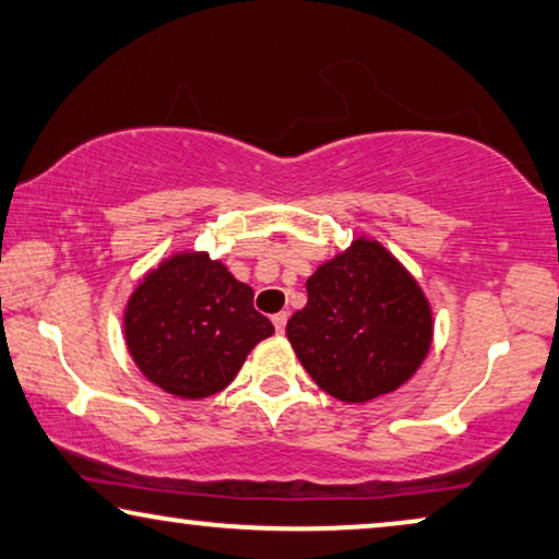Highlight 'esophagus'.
Instances as JSON below:
<instances>
[{"label": "esophagus", "instance_id": "obj_1", "mask_svg": "<svg viewBox=\"0 0 559 559\" xmlns=\"http://www.w3.org/2000/svg\"><path fill=\"white\" fill-rule=\"evenodd\" d=\"M286 321H288V313L286 311H281V313L273 316V326H276L278 333L286 331Z\"/></svg>", "mask_w": 559, "mask_h": 559}]
</instances>
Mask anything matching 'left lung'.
<instances>
[{
  "label": "left lung",
  "instance_id": "1",
  "mask_svg": "<svg viewBox=\"0 0 559 559\" xmlns=\"http://www.w3.org/2000/svg\"><path fill=\"white\" fill-rule=\"evenodd\" d=\"M308 304L286 336L316 384L346 404L391 394L431 346V306L379 240L356 238L306 281Z\"/></svg>",
  "mask_w": 559,
  "mask_h": 559
}]
</instances>
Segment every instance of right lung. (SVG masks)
<instances>
[{
    "label": "right lung",
    "instance_id": "1",
    "mask_svg": "<svg viewBox=\"0 0 559 559\" xmlns=\"http://www.w3.org/2000/svg\"><path fill=\"white\" fill-rule=\"evenodd\" d=\"M273 323L253 288L207 253L182 251L147 273L124 308V344L155 386L180 399L226 389Z\"/></svg>",
    "mask_w": 559,
    "mask_h": 559
}]
</instances>
